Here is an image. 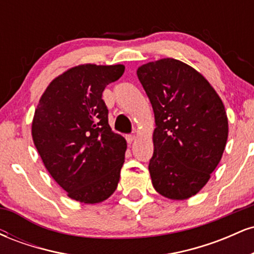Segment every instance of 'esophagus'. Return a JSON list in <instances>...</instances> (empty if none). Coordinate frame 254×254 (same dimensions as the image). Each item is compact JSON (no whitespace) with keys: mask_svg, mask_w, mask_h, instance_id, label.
Listing matches in <instances>:
<instances>
[{"mask_svg":"<svg viewBox=\"0 0 254 254\" xmlns=\"http://www.w3.org/2000/svg\"><path fill=\"white\" fill-rule=\"evenodd\" d=\"M125 138H127V143H132V142L136 139V136L135 135H127L125 136Z\"/></svg>","mask_w":254,"mask_h":254,"instance_id":"esophagus-1","label":"esophagus"}]
</instances>
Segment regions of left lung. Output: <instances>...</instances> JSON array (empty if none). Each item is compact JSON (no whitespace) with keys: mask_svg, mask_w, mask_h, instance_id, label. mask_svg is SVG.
Returning <instances> with one entry per match:
<instances>
[{"mask_svg":"<svg viewBox=\"0 0 254 254\" xmlns=\"http://www.w3.org/2000/svg\"><path fill=\"white\" fill-rule=\"evenodd\" d=\"M137 76L155 116L151 183L161 196L188 199L206 185L223 155L224 105L199 71L174 58L145 63Z\"/></svg>","mask_w":254,"mask_h":254,"instance_id":"obj_1","label":"left lung"}]
</instances>
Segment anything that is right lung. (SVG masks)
Segmentation results:
<instances>
[{
	"label": "right lung",
	"mask_w": 254,
	"mask_h": 254,
	"mask_svg": "<svg viewBox=\"0 0 254 254\" xmlns=\"http://www.w3.org/2000/svg\"><path fill=\"white\" fill-rule=\"evenodd\" d=\"M123 64H80L58 75L39 99L32 138L43 164L71 199L106 200L117 189L127 141L112 132L105 87L124 74Z\"/></svg>",
	"instance_id": "right-lung-1"
}]
</instances>
